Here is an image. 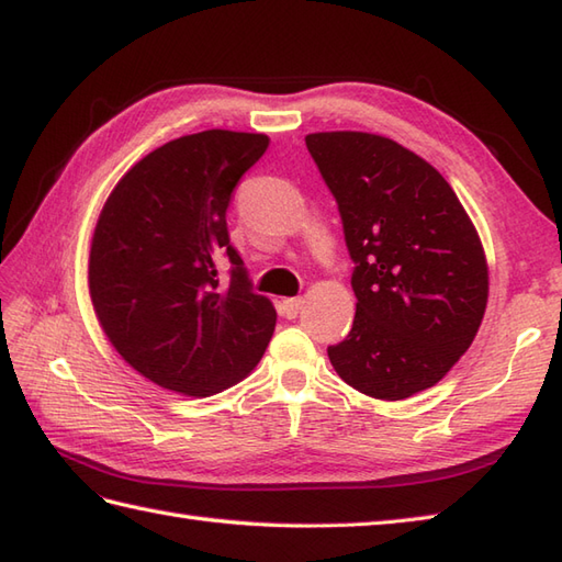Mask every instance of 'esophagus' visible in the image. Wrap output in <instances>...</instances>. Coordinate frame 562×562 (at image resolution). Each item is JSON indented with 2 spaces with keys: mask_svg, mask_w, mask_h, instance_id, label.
<instances>
[{
  "mask_svg": "<svg viewBox=\"0 0 562 562\" xmlns=\"http://www.w3.org/2000/svg\"><path fill=\"white\" fill-rule=\"evenodd\" d=\"M302 299H284V302H282V313H284V316L286 318H296V313H299V308H302Z\"/></svg>",
  "mask_w": 562,
  "mask_h": 562,
  "instance_id": "1",
  "label": "esophagus"
}]
</instances>
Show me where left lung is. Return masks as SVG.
Segmentation results:
<instances>
[{"mask_svg":"<svg viewBox=\"0 0 562 562\" xmlns=\"http://www.w3.org/2000/svg\"><path fill=\"white\" fill-rule=\"evenodd\" d=\"M340 207L357 316L328 347L337 375L375 400L436 385L474 342L488 266L474 222L434 165L367 132L306 136Z\"/></svg>","mask_w":562,"mask_h":562,"instance_id":"8db88e82","label":"left lung"}]
</instances>
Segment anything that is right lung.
Segmentation results:
<instances>
[{
	"instance_id": "add662e5",
	"label": "right lung",
	"mask_w": 562,
	"mask_h": 562,
	"mask_svg": "<svg viewBox=\"0 0 562 562\" xmlns=\"http://www.w3.org/2000/svg\"><path fill=\"white\" fill-rule=\"evenodd\" d=\"M266 134L211 132L155 148L116 181L90 239L88 290L102 333L155 385L207 397L263 357L278 313L229 244L227 205ZM227 257L233 280L216 263Z\"/></svg>"
}]
</instances>
